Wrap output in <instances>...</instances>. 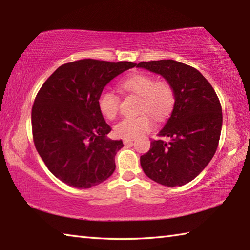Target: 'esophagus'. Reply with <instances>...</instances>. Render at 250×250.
Instances as JSON below:
<instances>
[{
  "mask_svg": "<svg viewBox=\"0 0 250 250\" xmlns=\"http://www.w3.org/2000/svg\"><path fill=\"white\" fill-rule=\"evenodd\" d=\"M133 139H124V143L125 146H129V145H132L133 143Z\"/></svg>",
  "mask_w": 250,
  "mask_h": 250,
  "instance_id": "1",
  "label": "esophagus"
}]
</instances>
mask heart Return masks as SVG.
Segmentation results:
<instances>
[{
	"mask_svg": "<svg viewBox=\"0 0 250 250\" xmlns=\"http://www.w3.org/2000/svg\"><path fill=\"white\" fill-rule=\"evenodd\" d=\"M125 91L140 97L139 112H147L155 120H162L172 110L174 104V91L167 82H156L153 76L135 73L121 83ZM100 112L107 119H115L119 111L120 100L109 88L100 92L97 99ZM152 128L151 117L146 113L133 118H125L118 122L113 132L119 138L134 139Z\"/></svg>",
	"mask_w": 250,
	"mask_h": 250,
	"instance_id": "1",
	"label": "heart"
}]
</instances>
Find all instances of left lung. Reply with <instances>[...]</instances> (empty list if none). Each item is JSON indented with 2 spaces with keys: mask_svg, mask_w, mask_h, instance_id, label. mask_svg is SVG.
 <instances>
[{
  "mask_svg": "<svg viewBox=\"0 0 250 250\" xmlns=\"http://www.w3.org/2000/svg\"><path fill=\"white\" fill-rule=\"evenodd\" d=\"M137 67L166 78L175 98L160 139L152 140L150 150L141 155L142 170L156 183L182 186L204 170L217 150L223 124L221 103L211 84L194 67L172 59L141 62Z\"/></svg>",
  "mask_w": 250,
  "mask_h": 250,
  "instance_id": "left-lung-1",
  "label": "left lung"
}]
</instances>
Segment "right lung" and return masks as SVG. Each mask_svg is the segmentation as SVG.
Instances as JSON below:
<instances>
[{"label": "right lung", "mask_w": 250, "mask_h": 250, "mask_svg": "<svg viewBox=\"0 0 250 250\" xmlns=\"http://www.w3.org/2000/svg\"><path fill=\"white\" fill-rule=\"evenodd\" d=\"M134 62L80 59L54 71L32 108L34 145L52 174L77 188L98 185L115 172L124 143L111 131L97 99L110 80Z\"/></svg>", "instance_id": "1"}]
</instances>
